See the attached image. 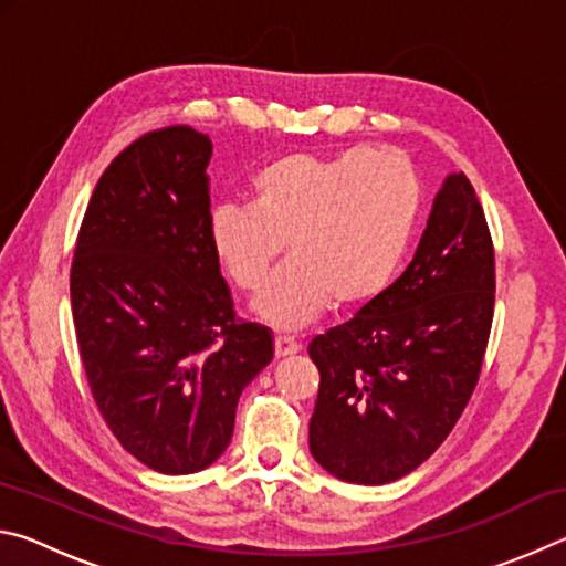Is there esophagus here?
<instances>
[{
	"instance_id": "34e87169",
	"label": "esophagus",
	"mask_w": 566,
	"mask_h": 566,
	"mask_svg": "<svg viewBox=\"0 0 566 566\" xmlns=\"http://www.w3.org/2000/svg\"><path fill=\"white\" fill-rule=\"evenodd\" d=\"M300 342H294L290 337H274V354L276 357H290V354L300 352Z\"/></svg>"
}]
</instances>
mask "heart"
Instances as JSON below:
<instances>
[{"mask_svg":"<svg viewBox=\"0 0 566 566\" xmlns=\"http://www.w3.org/2000/svg\"><path fill=\"white\" fill-rule=\"evenodd\" d=\"M419 214V179L399 149L324 157L286 151L249 179V205L207 217L214 262L239 290L256 292L282 254L254 312L276 329H300L334 302L357 310L387 290Z\"/></svg>","mask_w":566,"mask_h":566,"instance_id":"heart-1","label":"heart"}]
</instances>
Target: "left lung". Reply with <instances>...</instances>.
Listing matches in <instances>:
<instances>
[{
    "label": "left lung",
    "instance_id": "8db88e82",
    "mask_svg": "<svg viewBox=\"0 0 566 566\" xmlns=\"http://www.w3.org/2000/svg\"><path fill=\"white\" fill-rule=\"evenodd\" d=\"M494 317V247L472 181L449 175L415 260L310 357L319 395L310 452L342 482L387 484L437 452L482 371Z\"/></svg>",
    "mask_w": 566,
    "mask_h": 566
}]
</instances>
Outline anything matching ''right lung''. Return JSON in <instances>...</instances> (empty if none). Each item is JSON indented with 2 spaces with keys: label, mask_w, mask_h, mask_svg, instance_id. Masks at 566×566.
<instances>
[{
  "label": "right lung",
  "mask_w": 566,
  "mask_h": 566,
  "mask_svg": "<svg viewBox=\"0 0 566 566\" xmlns=\"http://www.w3.org/2000/svg\"><path fill=\"white\" fill-rule=\"evenodd\" d=\"M212 139L177 124L104 169L70 274L92 397L119 444L161 474L214 462L272 332L237 319L207 242Z\"/></svg>",
  "instance_id": "right-lung-1"
}]
</instances>
